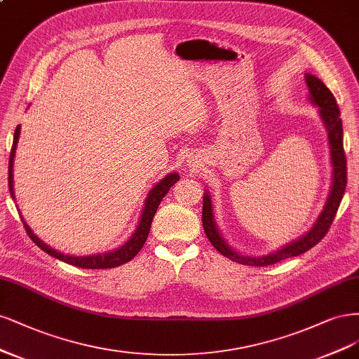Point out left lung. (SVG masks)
I'll list each match as a JSON object with an SVG mask.
<instances>
[{
	"mask_svg": "<svg viewBox=\"0 0 359 359\" xmlns=\"http://www.w3.org/2000/svg\"><path fill=\"white\" fill-rule=\"evenodd\" d=\"M306 83L310 94L309 100L313 106L318 107V114L328 134L332 182L325 205H323V209L318 216L313 226H311L306 234L298 237L297 240L286 243V245H283L274 252L267 253V255L250 257L243 255V253L236 250L233 246H229V243L224 238L215 221L212 196L209 191H205L203 196V226L205 231V236L216 248V250L231 261L243 265H252V267H267V265L283 261L286 258L302 255V253L316 246L318 243L325 237L334 221V216L339 210V205L341 203L343 194L346 189V182H348L346 180V177H348L346 176V171H348L346 168L348 167H346V156L343 149V125L340 118V109L337 106V102H335L331 90L325 86V83L320 82L316 76L307 73Z\"/></svg>",
	"mask_w": 359,
	"mask_h": 359,
	"instance_id": "obj_1",
	"label": "left lung"
}]
</instances>
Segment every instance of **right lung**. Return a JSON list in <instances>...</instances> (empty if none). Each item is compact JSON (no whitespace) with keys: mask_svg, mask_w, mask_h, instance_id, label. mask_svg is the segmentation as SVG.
<instances>
[{"mask_svg":"<svg viewBox=\"0 0 359 359\" xmlns=\"http://www.w3.org/2000/svg\"><path fill=\"white\" fill-rule=\"evenodd\" d=\"M19 135H20V125L16 126V131H15V135H13V146H11V152H10V158H8V189H10L11 198H13V200H15L13 164H15V154H16V147H18V142H19ZM179 179H180V176H179V172H176V171H172V172H170V175H167L164 179H161L155 184V187L149 191L146 200H144V205L142 209L140 221H138V225H137L134 233L131 234V237L126 240L121 248L109 250V252H104V253H97V255H89V257L65 255V253L50 248L49 245H46L44 241H41L36 234H34V231L24 221V217H22V222H24V226L27 229L29 238L34 243H36V245L41 250H44L46 253H49L50 257H53L56 259L64 261L67 264L74 265V267H80V269H92V270H94V269L119 267V265L131 261L137 255V253L142 250L144 241L149 236L150 225H152L154 216L158 210L159 203L163 201V198L167 195L170 188Z\"/></svg>","mask_w":359,"mask_h":359,"instance_id":"add662e5","label":"right lung"}]
</instances>
